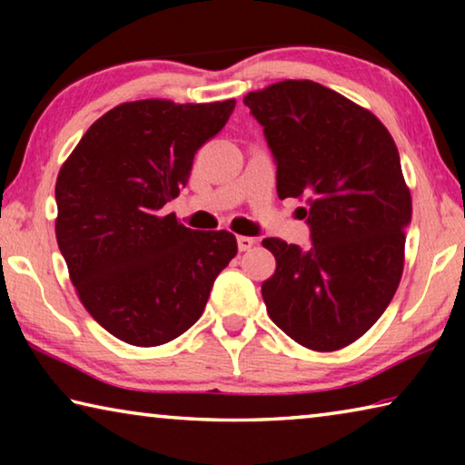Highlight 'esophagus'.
Here are the masks:
<instances>
[{"instance_id": "esophagus-1", "label": "esophagus", "mask_w": 465, "mask_h": 465, "mask_svg": "<svg viewBox=\"0 0 465 465\" xmlns=\"http://www.w3.org/2000/svg\"><path fill=\"white\" fill-rule=\"evenodd\" d=\"M252 246H256V238H250V235H238V248H240V252H246Z\"/></svg>"}]
</instances>
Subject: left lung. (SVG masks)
<instances>
[{
    "label": "left lung",
    "mask_w": 465,
    "mask_h": 465,
    "mask_svg": "<svg viewBox=\"0 0 465 465\" xmlns=\"http://www.w3.org/2000/svg\"><path fill=\"white\" fill-rule=\"evenodd\" d=\"M262 124L281 199L305 201L310 248L262 240L277 261L262 299L282 332L312 351L355 342L388 308L402 279L412 219L398 147L369 110L310 80L243 98Z\"/></svg>",
    "instance_id": "left-lung-1"
}]
</instances>
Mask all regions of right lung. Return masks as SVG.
<instances>
[{
  "instance_id": "add662e5",
  "label": "right lung",
  "mask_w": 465,
  "mask_h": 465,
  "mask_svg": "<svg viewBox=\"0 0 465 465\" xmlns=\"http://www.w3.org/2000/svg\"><path fill=\"white\" fill-rule=\"evenodd\" d=\"M233 106L124 102L59 170L54 233L69 277L90 316L123 342L160 346L186 332L238 254L233 233L188 230L163 211Z\"/></svg>"
}]
</instances>
